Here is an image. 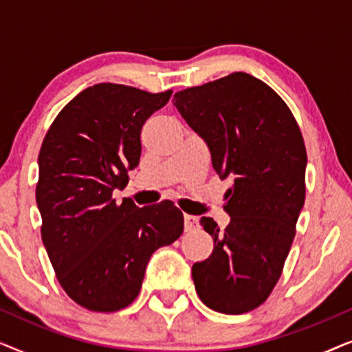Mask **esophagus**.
Listing matches in <instances>:
<instances>
[{
    "label": "esophagus",
    "instance_id": "34e87169",
    "mask_svg": "<svg viewBox=\"0 0 352 352\" xmlns=\"http://www.w3.org/2000/svg\"><path fill=\"white\" fill-rule=\"evenodd\" d=\"M199 226V219L192 214H184V229L186 230H192Z\"/></svg>",
    "mask_w": 352,
    "mask_h": 352
}]
</instances>
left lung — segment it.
I'll use <instances>...</instances> for the list:
<instances>
[{
	"mask_svg": "<svg viewBox=\"0 0 352 352\" xmlns=\"http://www.w3.org/2000/svg\"><path fill=\"white\" fill-rule=\"evenodd\" d=\"M173 104L206 142L221 179H234L226 192L228 228L200 219L214 248L192 266L195 290L213 311H253L280 277L305 205L301 131L280 96L243 72L179 91Z\"/></svg>",
	"mask_w": 352,
	"mask_h": 352,
	"instance_id": "obj_1",
	"label": "left lung"
}]
</instances>
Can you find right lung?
Wrapping results in <instances>:
<instances>
[{
	"label": "right lung",
	"mask_w": 352,
	"mask_h": 352,
	"mask_svg": "<svg viewBox=\"0 0 352 352\" xmlns=\"http://www.w3.org/2000/svg\"><path fill=\"white\" fill-rule=\"evenodd\" d=\"M173 91L152 94L100 83L57 115L43 141L36 205L57 280L76 305L113 312L136 300L152 253L184 230L170 200L139 206L112 194L139 165L141 129Z\"/></svg>",
	"instance_id": "right-lung-1"
}]
</instances>
